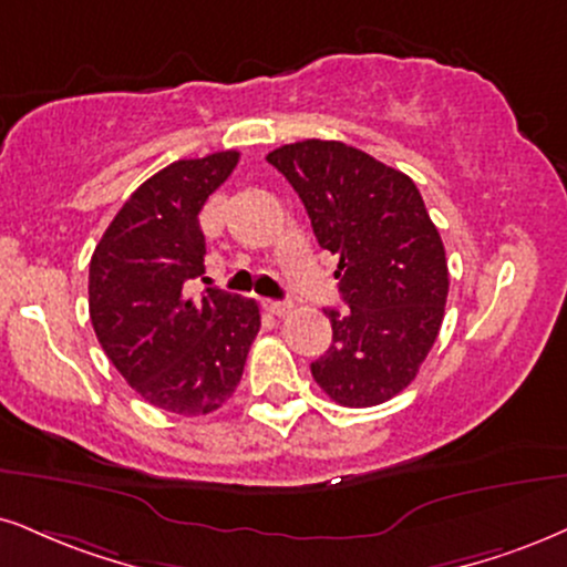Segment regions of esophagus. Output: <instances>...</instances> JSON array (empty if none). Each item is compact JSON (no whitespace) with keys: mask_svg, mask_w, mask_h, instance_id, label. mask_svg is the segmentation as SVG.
<instances>
[{"mask_svg":"<svg viewBox=\"0 0 567 567\" xmlns=\"http://www.w3.org/2000/svg\"><path fill=\"white\" fill-rule=\"evenodd\" d=\"M268 310L272 312V316L281 318V316H286V312L291 310V305L289 302H268Z\"/></svg>","mask_w":567,"mask_h":567,"instance_id":"esophagus-1","label":"esophagus"}]
</instances>
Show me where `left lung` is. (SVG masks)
Segmentation results:
<instances>
[{"label":"left lung","mask_w":567,"mask_h":567,"mask_svg":"<svg viewBox=\"0 0 567 567\" xmlns=\"http://www.w3.org/2000/svg\"><path fill=\"white\" fill-rule=\"evenodd\" d=\"M268 163L295 186L316 239L339 255L344 312L312 379L344 408H373L417 375L444 320V244L410 176L341 142L284 144Z\"/></svg>","instance_id":"obj_1"}]
</instances>
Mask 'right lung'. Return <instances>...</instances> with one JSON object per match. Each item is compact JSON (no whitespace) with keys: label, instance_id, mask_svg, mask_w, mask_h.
<instances>
[{"label":"right lung","instance_id":"add662e5","mask_svg":"<svg viewBox=\"0 0 567 567\" xmlns=\"http://www.w3.org/2000/svg\"><path fill=\"white\" fill-rule=\"evenodd\" d=\"M236 163L239 152H215L146 178L89 265V316L104 354L144 402L186 417L223 408L260 331L255 299L184 291L205 272L202 207Z\"/></svg>","mask_w":567,"mask_h":567}]
</instances>
